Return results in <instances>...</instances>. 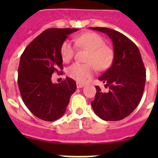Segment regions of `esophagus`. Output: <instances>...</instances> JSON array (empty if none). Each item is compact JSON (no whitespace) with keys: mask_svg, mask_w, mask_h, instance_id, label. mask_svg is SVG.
I'll return each instance as SVG.
<instances>
[{"mask_svg":"<svg viewBox=\"0 0 158 158\" xmlns=\"http://www.w3.org/2000/svg\"><path fill=\"white\" fill-rule=\"evenodd\" d=\"M84 84H82L80 83V82H76V86H77L78 89H80V88H82V87H84Z\"/></svg>","mask_w":158,"mask_h":158,"instance_id":"obj_1","label":"esophagus"}]
</instances>
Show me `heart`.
<instances>
[{
    "instance_id": "b5f03b06",
    "label": "heart",
    "mask_w": 158,
    "mask_h": 158,
    "mask_svg": "<svg viewBox=\"0 0 158 158\" xmlns=\"http://www.w3.org/2000/svg\"><path fill=\"white\" fill-rule=\"evenodd\" d=\"M76 45L89 50L86 58L89 63H76L69 66L67 74L70 78L84 83L94 74V66L98 70H104L110 66L113 60V50L105 44V40L95 33H85L75 38ZM75 53V46L70 40H65L60 47V55L64 62L72 60Z\"/></svg>"
}]
</instances>
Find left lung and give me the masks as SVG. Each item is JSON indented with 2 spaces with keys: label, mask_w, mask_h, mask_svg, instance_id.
I'll return each instance as SVG.
<instances>
[{
  "label": "left lung",
  "mask_w": 158,
  "mask_h": 158,
  "mask_svg": "<svg viewBox=\"0 0 158 158\" xmlns=\"http://www.w3.org/2000/svg\"><path fill=\"white\" fill-rule=\"evenodd\" d=\"M102 32L112 41L111 66L98 80L109 88L103 92L96 86L91 102L94 112L105 121H119L128 116L141 102L146 82V71L138 47L129 38L107 27H89Z\"/></svg>",
  "instance_id": "8db88e82"
}]
</instances>
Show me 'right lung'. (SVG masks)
<instances>
[{
  "label": "right lung",
  "mask_w": 158,
  "mask_h": 158,
  "mask_svg": "<svg viewBox=\"0 0 158 158\" xmlns=\"http://www.w3.org/2000/svg\"><path fill=\"white\" fill-rule=\"evenodd\" d=\"M70 28L44 30L26 47L18 67V86L22 99L28 109L39 118L53 122L64 114L70 96L76 92V83L66 77L54 84V72L63 69L60 47L68 35L77 31Z\"/></svg>",
  "instance_id": "obj_1"
}]
</instances>
